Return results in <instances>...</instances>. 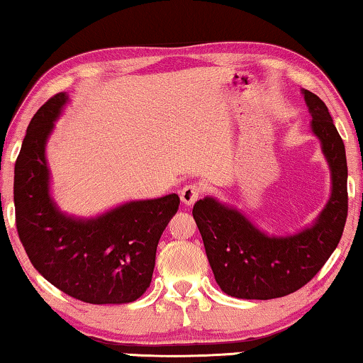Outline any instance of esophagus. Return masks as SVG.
I'll list each match as a JSON object with an SVG mask.
<instances>
[{
    "instance_id": "1",
    "label": "esophagus",
    "mask_w": 363,
    "mask_h": 363,
    "mask_svg": "<svg viewBox=\"0 0 363 363\" xmlns=\"http://www.w3.org/2000/svg\"><path fill=\"white\" fill-rule=\"evenodd\" d=\"M200 195H201V188H200V185H196V183L185 185L180 190V200H182V203H185V205H188V206H191L193 203L200 198Z\"/></svg>"
}]
</instances>
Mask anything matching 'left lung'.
Wrapping results in <instances>:
<instances>
[{
  "mask_svg": "<svg viewBox=\"0 0 363 363\" xmlns=\"http://www.w3.org/2000/svg\"><path fill=\"white\" fill-rule=\"evenodd\" d=\"M330 170V196L309 226L276 236L259 230L235 206L205 196L193 206L198 230L218 286L238 299H276L307 284L339 245L347 220V158L329 108L302 89Z\"/></svg>",
  "mask_w": 363,
  "mask_h": 363,
  "instance_id": "8db88e82",
  "label": "left lung"
}]
</instances>
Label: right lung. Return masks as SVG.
<instances>
[{
    "instance_id": "right-lung-1",
    "label": "right lung",
    "mask_w": 363,
    "mask_h": 363,
    "mask_svg": "<svg viewBox=\"0 0 363 363\" xmlns=\"http://www.w3.org/2000/svg\"><path fill=\"white\" fill-rule=\"evenodd\" d=\"M67 104L66 92L56 94L28 125L14 165L19 240L39 274L74 299L127 304L150 286L158 240L180 198L125 201L91 218L61 211L51 195L46 145Z\"/></svg>"
}]
</instances>
